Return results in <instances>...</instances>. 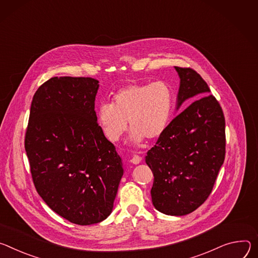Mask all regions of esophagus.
Instances as JSON below:
<instances>
[{"label":"esophagus","mask_w":258,"mask_h":258,"mask_svg":"<svg viewBox=\"0 0 258 258\" xmlns=\"http://www.w3.org/2000/svg\"><path fill=\"white\" fill-rule=\"evenodd\" d=\"M140 162H141V157L138 156V155H134L133 158L131 159V163H133V164H135V165L139 164Z\"/></svg>","instance_id":"obj_1"}]
</instances>
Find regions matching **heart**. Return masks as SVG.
Returning a JSON list of instances; mask_svg holds the SVG:
<instances>
[{
	"instance_id": "b5f03b06",
	"label": "heart",
	"mask_w": 258,
	"mask_h": 258,
	"mask_svg": "<svg viewBox=\"0 0 258 258\" xmlns=\"http://www.w3.org/2000/svg\"><path fill=\"white\" fill-rule=\"evenodd\" d=\"M173 91L164 81L130 83L112 96L111 103H102L97 110V122L105 135L119 141L129 127L136 144L155 140L165 131L172 111Z\"/></svg>"
}]
</instances>
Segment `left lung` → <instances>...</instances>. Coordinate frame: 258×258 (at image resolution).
<instances>
[{"label":"left lung","instance_id":"left-lung-1","mask_svg":"<svg viewBox=\"0 0 258 258\" xmlns=\"http://www.w3.org/2000/svg\"><path fill=\"white\" fill-rule=\"evenodd\" d=\"M178 106L191 101L169 123L146 162L154 174L151 189L157 210L181 216L211 194L225 157V119L207 83L195 70L175 67Z\"/></svg>","mask_w":258,"mask_h":258}]
</instances>
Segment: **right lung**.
Listing matches in <instances>:
<instances>
[{
  "label": "right lung",
  "mask_w": 258,
  "mask_h": 258,
  "mask_svg": "<svg viewBox=\"0 0 258 258\" xmlns=\"http://www.w3.org/2000/svg\"><path fill=\"white\" fill-rule=\"evenodd\" d=\"M98 81L54 77L36 91L24 148L45 203L67 220L89 225L113 207L123 176L121 158L97 123Z\"/></svg>",
  "instance_id": "obj_1"
}]
</instances>
